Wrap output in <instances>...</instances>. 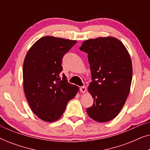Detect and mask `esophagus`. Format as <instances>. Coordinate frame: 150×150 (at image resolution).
Listing matches in <instances>:
<instances>
[{
  "label": "esophagus",
  "instance_id": "obj_1",
  "mask_svg": "<svg viewBox=\"0 0 150 150\" xmlns=\"http://www.w3.org/2000/svg\"><path fill=\"white\" fill-rule=\"evenodd\" d=\"M80 91H81V92H82V93H85L86 91H87V89H86V87H85V86H83V87H80Z\"/></svg>",
  "mask_w": 150,
  "mask_h": 150
}]
</instances>
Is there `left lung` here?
Here are the masks:
<instances>
[{
    "label": "left lung",
    "mask_w": 150,
    "mask_h": 150,
    "mask_svg": "<svg viewBox=\"0 0 150 150\" xmlns=\"http://www.w3.org/2000/svg\"><path fill=\"white\" fill-rule=\"evenodd\" d=\"M80 50L87 53L91 71L88 90L94 100L87 109L88 115L96 122H109L121 111L130 93V54L123 43L113 37L86 40Z\"/></svg>",
    "instance_id": "1"
}]
</instances>
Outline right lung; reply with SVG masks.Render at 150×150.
<instances>
[{
  "instance_id": "1",
  "label": "right lung",
  "mask_w": 150,
  "mask_h": 150,
  "mask_svg": "<svg viewBox=\"0 0 150 150\" xmlns=\"http://www.w3.org/2000/svg\"><path fill=\"white\" fill-rule=\"evenodd\" d=\"M76 41L45 36L28 50L23 64L24 91L32 111L47 122L58 120L79 88L67 82L62 59Z\"/></svg>"
}]
</instances>
